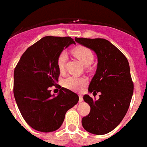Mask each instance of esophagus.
Returning a JSON list of instances; mask_svg holds the SVG:
<instances>
[{
    "instance_id": "34e87169",
    "label": "esophagus",
    "mask_w": 147,
    "mask_h": 147,
    "mask_svg": "<svg viewBox=\"0 0 147 147\" xmlns=\"http://www.w3.org/2000/svg\"><path fill=\"white\" fill-rule=\"evenodd\" d=\"M83 101V98L82 95H79V102H82Z\"/></svg>"
}]
</instances>
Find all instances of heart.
I'll return each instance as SVG.
<instances>
[{
	"mask_svg": "<svg viewBox=\"0 0 147 147\" xmlns=\"http://www.w3.org/2000/svg\"><path fill=\"white\" fill-rule=\"evenodd\" d=\"M72 54L81 62L84 66L87 67L92 64L94 60V55L89 48L85 46H77L72 50ZM67 60V54L64 51H61L58 55L56 61V64L58 70L63 71ZM88 83L86 77H77L74 76H69L64 78L62 81V85L68 90L73 91H80Z\"/></svg>",
	"mask_w": 147,
	"mask_h": 147,
	"instance_id": "obj_1",
	"label": "heart"
}]
</instances>
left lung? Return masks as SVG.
Returning a JSON list of instances; mask_svg holds the SVG:
<instances>
[{
    "label": "left lung",
    "instance_id": "1",
    "mask_svg": "<svg viewBox=\"0 0 147 147\" xmlns=\"http://www.w3.org/2000/svg\"><path fill=\"white\" fill-rule=\"evenodd\" d=\"M75 41L96 52L98 65L89 91L94 96L101 92L96 101L89 95L83 96L90 112L82 118V125L91 134H105L120 124L130 106L134 83L128 61L118 48L104 38L76 37Z\"/></svg>",
    "mask_w": 147,
    "mask_h": 147
}]
</instances>
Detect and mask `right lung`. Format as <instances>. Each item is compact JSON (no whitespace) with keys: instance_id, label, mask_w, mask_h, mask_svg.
<instances>
[{"instance_id":"right-lung-1","label":"right lung","mask_w":147,"mask_h":147,"mask_svg":"<svg viewBox=\"0 0 147 147\" xmlns=\"http://www.w3.org/2000/svg\"><path fill=\"white\" fill-rule=\"evenodd\" d=\"M73 43L70 37H43L26 50L14 69V98L24 120L36 131L57 130L67 111L79 101L77 94L66 88L56 96L49 90L59 86L57 56Z\"/></svg>"}]
</instances>
